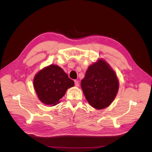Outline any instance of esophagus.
<instances>
[{"label":"esophagus","mask_w":152,"mask_h":152,"mask_svg":"<svg viewBox=\"0 0 152 152\" xmlns=\"http://www.w3.org/2000/svg\"><path fill=\"white\" fill-rule=\"evenodd\" d=\"M74 82H75V85L76 87H79V81H78V80H75Z\"/></svg>","instance_id":"1"}]
</instances>
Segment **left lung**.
I'll return each mask as SVG.
<instances>
[{
	"label": "left lung",
	"instance_id": "8db88e82",
	"mask_svg": "<svg viewBox=\"0 0 152 152\" xmlns=\"http://www.w3.org/2000/svg\"><path fill=\"white\" fill-rule=\"evenodd\" d=\"M81 87L87 102L93 108L108 107L117 94L119 83L115 73L102 59L88 67Z\"/></svg>",
	"mask_w": 152,
	"mask_h": 152
}]
</instances>
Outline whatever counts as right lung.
Segmentation results:
<instances>
[{
  "mask_svg": "<svg viewBox=\"0 0 152 152\" xmlns=\"http://www.w3.org/2000/svg\"><path fill=\"white\" fill-rule=\"evenodd\" d=\"M74 82L58 65H50L35 75L34 86L41 102L49 105L57 104Z\"/></svg>",
  "mask_w": 152,
  "mask_h": 152,
  "instance_id": "obj_1",
  "label": "right lung"
}]
</instances>
